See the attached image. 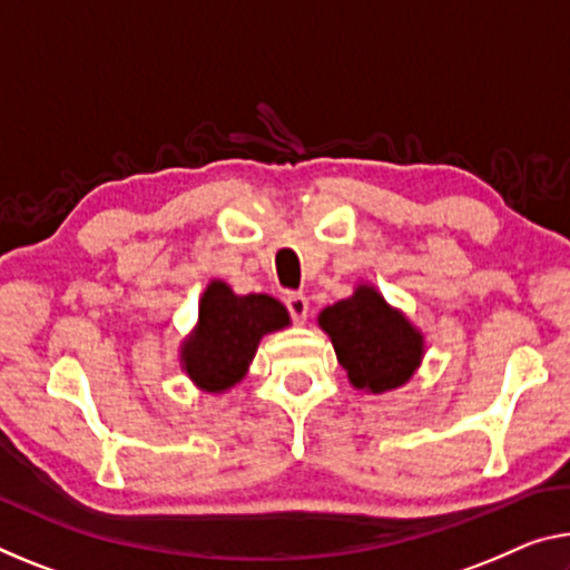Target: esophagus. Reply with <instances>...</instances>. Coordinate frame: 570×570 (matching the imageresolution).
Here are the masks:
<instances>
[{"mask_svg":"<svg viewBox=\"0 0 570 570\" xmlns=\"http://www.w3.org/2000/svg\"><path fill=\"white\" fill-rule=\"evenodd\" d=\"M284 304H286V309H288V314H292V320L296 322V324H304L306 322V314H309V299H306L304 294H286V299H284Z\"/></svg>","mask_w":570,"mask_h":570,"instance_id":"obj_1","label":"esophagus"}]
</instances>
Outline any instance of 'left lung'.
<instances>
[{
  "label": "left lung",
  "mask_w": 570,
  "mask_h": 570,
  "mask_svg": "<svg viewBox=\"0 0 570 570\" xmlns=\"http://www.w3.org/2000/svg\"><path fill=\"white\" fill-rule=\"evenodd\" d=\"M320 327L330 334L340 365L360 391L385 393L409 383L423 355V337L373 286L327 306Z\"/></svg>",
  "instance_id": "1"
}]
</instances>
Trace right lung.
I'll return each mask as SVG.
<instances>
[{"label": "right lung", "instance_id": "1", "mask_svg": "<svg viewBox=\"0 0 570 570\" xmlns=\"http://www.w3.org/2000/svg\"><path fill=\"white\" fill-rule=\"evenodd\" d=\"M286 324L288 312L274 296H238L228 284L213 282L203 294L193 337L183 345L185 373L200 391H228L246 375L261 337Z\"/></svg>", "mask_w": 570, "mask_h": 570}]
</instances>
